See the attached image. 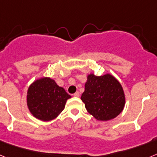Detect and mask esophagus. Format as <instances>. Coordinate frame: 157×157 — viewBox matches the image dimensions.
Returning a JSON list of instances; mask_svg holds the SVG:
<instances>
[{
    "mask_svg": "<svg viewBox=\"0 0 157 157\" xmlns=\"http://www.w3.org/2000/svg\"><path fill=\"white\" fill-rule=\"evenodd\" d=\"M74 97H76V98H78L79 97V93L76 92L74 94Z\"/></svg>",
    "mask_w": 157,
    "mask_h": 157,
    "instance_id": "1",
    "label": "esophagus"
}]
</instances>
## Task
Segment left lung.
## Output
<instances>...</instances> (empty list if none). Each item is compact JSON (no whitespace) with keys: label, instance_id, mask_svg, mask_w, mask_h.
Instances as JSON below:
<instances>
[{"label":"left lung","instance_id":"obj_1","mask_svg":"<svg viewBox=\"0 0 157 157\" xmlns=\"http://www.w3.org/2000/svg\"><path fill=\"white\" fill-rule=\"evenodd\" d=\"M81 100L89 113L101 121L116 118L121 113L125 105L123 87L110 74L101 76L89 75Z\"/></svg>","mask_w":157,"mask_h":157}]
</instances>
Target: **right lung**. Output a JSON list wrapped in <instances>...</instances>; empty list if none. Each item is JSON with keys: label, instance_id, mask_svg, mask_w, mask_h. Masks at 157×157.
<instances>
[{"label": "right lung", "instance_id": "add662e5", "mask_svg": "<svg viewBox=\"0 0 157 157\" xmlns=\"http://www.w3.org/2000/svg\"><path fill=\"white\" fill-rule=\"evenodd\" d=\"M71 96L53 79L44 77L37 79L29 86L27 104L30 113L42 121H50L64 109Z\"/></svg>", "mask_w": 157, "mask_h": 157}]
</instances>
